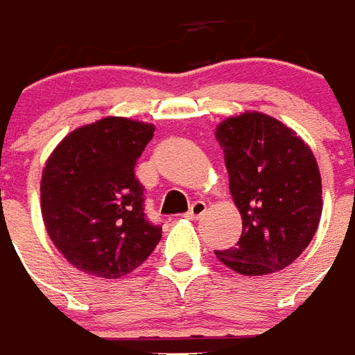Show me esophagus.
<instances>
[{
	"label": "esophagus",
	"instance_id": "1",
	"mask_svg": "<svg viewBox=\"0 0 355 355\" xmlns=\"http://www.w3.org/2000/svg\"><path fill=\"white\" fill-rule=\"evenodd\" d=\"M205 211H207L205 201H194V203L191 205V209H189V212H187V218L198 220V218H201L203 214H205Z\"/></svg>",
	"mask_w": 355,
	"mask_h": 355
}]
</instances>
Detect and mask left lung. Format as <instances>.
<instances>
[{
  "label": "left lung",
  "mask_w": 355,
  "mask_h": 355,
  "mask_svg": "<svg viewBox=\"0 0 355 355\" xmlns=\"http://www.w3.org/2000/svg\"><path fill=\"white\" fill-rule=\"evenodd\" d=\"M216 139L243 222L236 245L214 253L249 277L288 268L321 220V174L310 146L280 121L257 112L223 121Z\"/></svg>",
  "instance_id": "left-lung-1"
}]
</instances>
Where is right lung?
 I'll return each mask as SVG.
<instances>
[{
  "label": "right lung",
  "mask_w": 355,
  "mask_h": 355,
  "mask_svg": "<svg viewBox=\"0 0 355 355\" xmlns=\"http://www.w3.org/2000/svg\"><path fill=\"white\" fill-rule=\"evenodd\" d=\"M154 126L123 117L101 119L71 132L42 175V216L58 251L76 269L119 279L150 257L161 225L144 212L135 164Z\"/></svg>",
  "instance_id": "add662e5"
}]
</instances>
